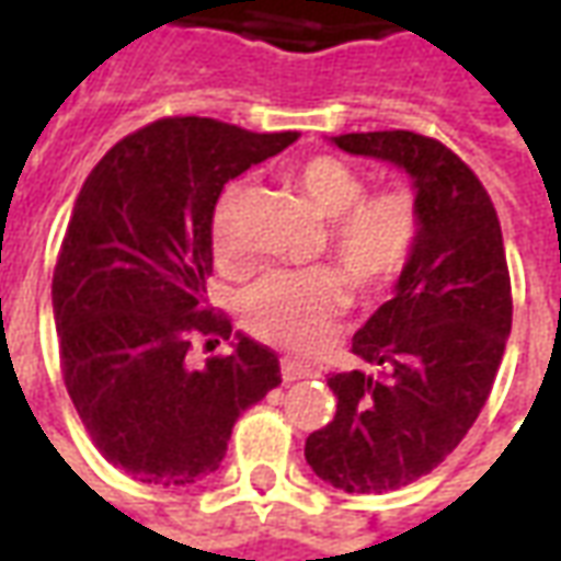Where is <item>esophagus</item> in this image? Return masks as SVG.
Returning <instances> with one entry per match:
<instances>
[{"label": "esophagus", "mask_w": 561, "mask_h": 561, "mask_svg": "<svg viewBox=\"0 0 561 561\" xmlns=\"http://www.w3.org/2000/svg\"><path fill=\"white\" fill-rule=\"evenodd\" d=\"M312 376V366L300 364V360H282V381H297V378Z\"/></svg>", "instance_id": "obj_1"}]
</instances>
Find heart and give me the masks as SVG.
I'll use <instances>...</instances> for the list:
<instances>
[{"instance_id":"obj_1","label":"heart","mask_w":561,"mask_h":561,"mask_svg":"<svg viewBox=\"0 0 561 561\" xmlns=\"http://www.w3.org/2000/svg\"><path fill=\"white\" fill-rule=\"evenodd\" d=\"M291 183L321 219H330V255L357 291H385L412 264L423 231L421 201L412 188L385 185L366 192L364 171L340 156H312L294 164ZM243 201L245 183L237 180L209 216V249L221 270H245L252 261L240 237ZM341 274L333 267L270 273L245 291V328L257 340L291 352L316 348L348 304Z\"/></svg>"}]
</instances>
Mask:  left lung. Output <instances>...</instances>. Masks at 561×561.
Here are the masks:
<instances>
[{
    "mask_svg": "<svg viewBox=\"0 0 561 561\" xmlns=\"http://www.w3.org/2000/svg\"><path fill=\"white\" fill-rule=\"evenodd\" d=\"M333 144L412 173L423 231L393 300L354 333L373 373L328 378L336 414L306 438V462L345 493H390L430 474L478 421L511 333V273L493 201L454 149L417 131Z\"/></svg>",
    "mask_w": 561,
    "mask_h": 561,
    "instance_id": "8db88e82",
    "label": "left lung"
}]
</instances>
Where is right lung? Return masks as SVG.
Returning <instances> with one entry per match:
<instances>
[{
  "mask_svg": "<svg viewBox=\"0 0 561 561\" xmlns=\"http://www.w3.org/2000/svg\"><path fill=\"white\" fill-rule=\"evenodd\" d=\"M294 140L164 116L107 149L75 201L54 270L59 366L92 445L140 483L213 474L237 417L282 381L276 352L249 336L201 369L188 352L231 340L207 304L221 188Z\"/></svg>",
  "mask_w": 561,
  "mask_h": 561,
  "instance_id": "right-lung-1",
  "label": "right lung"
}]
</instances>
